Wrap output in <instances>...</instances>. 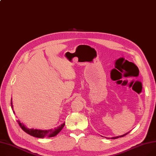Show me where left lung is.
<instances>
[{"label":"left lung","mask_w":156,"mask_h":156,"mask_svg":"<svg viewBox=\"0 0 156 156\" xmlns=\"http://www.w3.org/2000/svg\"><path fill=\"white\" fill-rule=\"evenodd\" d=\"M129 133V132H128ZM128 133H125V134H124V135H121V136H116V137H112V138H111V139H116V138H119V137H122V136H125V135H126Z\"/></svg>","instance_id":"left-lung-1"}]
</instances>
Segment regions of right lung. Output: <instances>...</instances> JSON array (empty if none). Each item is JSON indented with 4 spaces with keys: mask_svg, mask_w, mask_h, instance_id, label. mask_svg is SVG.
<instances>
[{
    "mask_svg": "<svg viewBox=\"0 0 156 156\" xmlns=\"http://www.w3.org/2000/svg\"><path fill=\"white\" fill-rule=\"evenodd\" d=\"M11 108H12V99H11ZM17 122H18L21 128V129L24 131V132H25L27 133L30 135L31 136L37 137V138H45V137L54 136L61 132V129L63 128V127L64 126V125H65V122H64V123L62 124L61 126H58L57 128H55L54 129H47V130H40V129H28L23 123H21V122L19 120H17Z\"/></svg>",
    "mask_w": 156,
    "mask_h": 156,
    "instance_id": "right-lung-1",
    "label": "right lung"
}]
</instances>
